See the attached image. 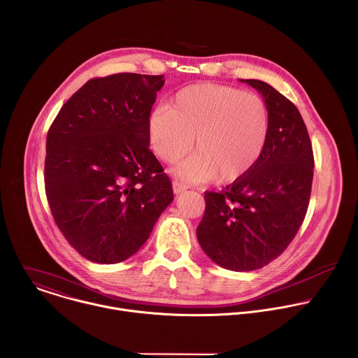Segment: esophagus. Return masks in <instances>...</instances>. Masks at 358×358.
Segmentation results:
<instances>
[{
    "label": "esophagus",
    "mask_w": 358,
    "mask_h": 358,
    "mask_svg": "<svg viewBox=\"0 0 358 358\" xmlns=\"http://www.w3.org/2000/svg\"><path fill=\"white\" fill-rule=\"evenodd\" d=\"M172 187H173V193H175V194H179V193H182V192H185V190L187 189L186 185H183V183L178 182V180H173Z\"/></svg>",
    "instance_id": "esophagus-1"
}]
</instances>
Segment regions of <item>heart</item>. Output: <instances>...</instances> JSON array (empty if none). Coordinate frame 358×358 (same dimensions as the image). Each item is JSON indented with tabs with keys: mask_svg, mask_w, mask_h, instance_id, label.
<instances>
[{
	"mask_svg": "<svg viewBox=\"0 0 358 358\" xmlns=\"http://www.w3.org/2000/svg\"><path fill=\"white\" fill-rule=\"evenodd\" d=\"M148 134L154 152L166 164L183 158L193 145L196 152L175 169L180 179L233 183L264 152L268 113L254 93L199 83L179 90L169 108H155L148 118Z\"/></svg>",
	"mask_w": 358,
	"mask_h": 358,
	"instance_id": "heart-1",
	"label": "heart"
}]
</instances>
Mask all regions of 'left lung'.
I'll list each match as a JSON object with an SVG mask.
<instances>
[{"label": "left lung", "instance_id": "left-lung-1", "mask_svg": "<svg viewBox=\"0 0 358 358\" xmlns=\"http://www.w3.org/2000/svg\"><path fill=\"white\" fill-rule=\"evenodd\" d=\"M240 82L265 101L266 144L245 176L220 193H204L206 210L196 234L213 262L244 272L268 265L295 238L308 211L315 161L295 104L265 82Z\"/></svg>", "mask_w": 358, "mask_h": 358}]
</instances>
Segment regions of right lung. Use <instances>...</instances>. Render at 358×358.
Here are the masks:
<instances>
[{"label": "right lung", "instance_id": "1", "mask_svg": "<svg viewBox=\"0 0 358 358\" xmlns=\"http://www.w3.org/2000/svg\"><path fill=\"white\" fill-rule=\"evenodd\" d=\"M164 85V76L136 73L92 79L49 128L48 203L64 238L89 261L117 264L134 255L173 200L148 134Z\"/></svg>", "mask_w": 358, "mask_h": 358}]
</instances>
